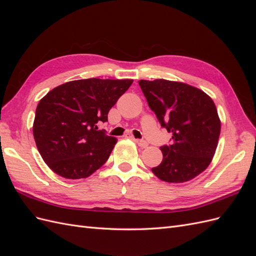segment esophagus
Here are the masks:
<instances>
[{
  "mask_svg": "<svg viewBox=\"0 0 256 256\" xmlns=\"http://www.w3.org/2000/svg\"><path fill=\"white\" fill-rule=\"evenodd\" d=\"M134 141H136V143L140 146V147H142V148H146L147 146H148V143H147L146 141H143V140H138V138H134Z\"/></svg>",
  "mask_w": 256,
  "mask_h": 256,
  "instance_id": "1",
  "label": "esophagus"
}]
</instances>
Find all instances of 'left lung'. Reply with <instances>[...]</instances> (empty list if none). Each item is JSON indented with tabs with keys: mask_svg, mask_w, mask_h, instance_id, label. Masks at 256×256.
<instances>
[{
	"mask_svg": "<svg viewBox=\"0 0 256 256\" xmlns=\"http://www.w3.org/2000/svg\"><path fill=\"white\" fill-rule=\"evenodd\" d=\"M138 85L160 125L172 132V143L160 147L164 159L152 173L166 182L191 180L210 164L218 146L221 122L212 99L182 82L140 80Z\"/></svg>",
	"mask_w": 256,
	"mask_h": 256,
	"instance_id": "8db88e82",
	"label": "left lung"
}]
</instances>
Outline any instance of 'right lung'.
I'll return each mask as SVG.
<instances>
[{
	"label": "right lung",
	"mask_w": 256,
	"mask_h": 256,
	"mask_svg": "<svg viewBox=\"0 0 256 256\" xmlns=\"http://www.w3.org/2000/svg\"><path fill=\"white\" fill-rule=\"evenodd\" d=\"M134 80L83 79L50 90L36 108L33 134L44 161L67 180L86 178L102 168L118 142L98 130Z\"/></svg>",
	"instance_id": "add662e5"
}]
</instances>
